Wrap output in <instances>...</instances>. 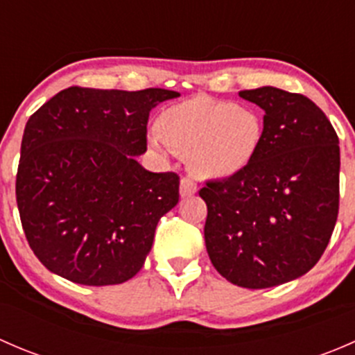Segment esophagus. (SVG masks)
<instances>
[{
    "instance_id": "34e87169",
    "label": "esophagus",
    "mask_w": 355,
    "mask_h": 355,
    "mask_svg": "<svg viewBox=\"0 0 355 355\" xmlns=\"http://www.w3.org/2000/svg\"><path fill=\"white\" fill-rule=\"evenodd\" d=\"M196 192H198V184H196V182L189 177L182 178L180 180V196L182 198H191V196H194Z\"/></svg>"
}]
</instances>
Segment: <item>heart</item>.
<instances>
[{"instance_id": "b5f03b06", "label": "heart", "mask_w": 355, "mask_h": 355, "mask_svg": "<svg viewBox=\"0 0 355 355\" xmlns=\"http://www.w3.org/2000/svg\"><path fill=\"white\" fill-rule=\"evenodd\" d=\"M263 137L264 121L256 110L198 96L161 113L151 144L189 155L200 177L228 178L252 163Z\"/></svg>"}]
</instances>
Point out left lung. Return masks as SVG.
<instances>
[{
    "label": "left lung",
    "instance_id": "8db88e82",
    "mask_svg": "<svg viewBox=\"0 0 355 355\" xmlns=\"http://www.w3.org/2000/svg\"><path fill=\"white\" fill-rule=\"evenodd\" d=\"M264 110L252 163L206 182L204 241L218 273L244 288L306 275L330 242L340 200L338 135L309 98L277 87L239 92Z\"/></svg>",
    "mask_w": 355,
    "mask_h": 355
}]
</instances>
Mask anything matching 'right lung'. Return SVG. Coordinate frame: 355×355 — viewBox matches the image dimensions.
<instances>
[{"mask_svg":"<svg viewBox=\"0 0 355 355\" xmlns=\"http://www.w3.org/2000/svg\"><path fill=\"white\" fill-rule=\"evenodd\" d=\"M177 96L73 85L31 114L17 206L25 239L49 271L91 287L141 271L157 221L177 206L180 177L144 170L135 156L148 149L151 110Z\"/></svg>","mask_w":355,"mask_h":355,"instance_id":"1","label":"right lung"}]
</instances>
